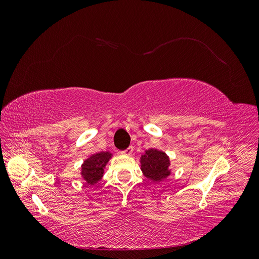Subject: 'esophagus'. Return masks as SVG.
Here are the masks:
<instances>
[{
	"label": "esophagus",
	"instance_id": "34e87169",
	"mask_svg": "<svg viewBox=\"0 0 259 259\" xmlns=\"http://www.w3.org/2000/svg\"><path fill=\"white\" fill-rule=\"evenodd\" d=\"M133 151H134V149H133L132 146H130L127 149H125L124 151H122V153H123V154H126V155H130V154L133 153Z\"/></svg>",
	"mask_w": 259,
	"mask_h": 259
}]
</instances>
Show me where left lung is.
Masks as SVG:
<instances>
[{
	"instance_id": "8db88e82",
	"label": "left lung",
	"mask_w": 259,
	"mask_h": 259,
	"mask_svg": "<svg viewBox=\"0 0 259 259\" xmlns=\"http://www.w3.org/2000/svg\"><path fill=\"white\" fill-rule=\"evenodd\" d=\"M140 160L144 175L153 182H161L169 175V159L164 152L150 149L142 155Z\"/></svg>"
}]
</instances>
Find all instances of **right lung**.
Returning a JSON list of instances; mask_svg holds the SVG:
<instances>
[{
  "label": "right lung",
  "instance_id": "right-lung-1",
  "mask_svg": "<svg viewBox=\"0 0 259 259\" xmlns=\"http://www.w3.org/2000/svg\"><path fill=\"white\" fill-rule=\"evenodd\" d=\"M111 158L109 152H99L85 160L82 165V176L90 185L98 183L104 175V167Z\"/></svg>",
  "mask_w": 259,
  "mask_h": 259
}]
</instances>
